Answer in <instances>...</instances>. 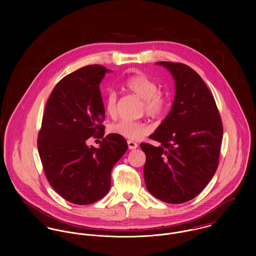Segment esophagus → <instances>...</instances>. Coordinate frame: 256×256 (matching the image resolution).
Instances as JSON below:
<instances>
[{
  "label": "esophagus",
  "mask_w": 256,
  "mask_h": 256,
  "mask_svg": "<svg viewBox=\"0 0 256 256\" xmlns=\"http://www.w3.org/2000/svg\"><path fill=\"white\" fill-rule=\"evenodd\" d=\"M127 144H128V148H129L130 150H134V148H136L138 146V144H137L136 142L132 141V140H128V141H127Z\"/></svg>",
  "instance_id": "esophagus-1"
}]
</instances>
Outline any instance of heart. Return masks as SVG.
Returning a JSON list of instances; mask_svg holds the SVG:
<instances>
[{"mask_svg": "<svg viewBox=\"0 0 256 256\" xmlns=\"http://www.w3.org/2000/svg\"><path fill=\"white\" fill-rule=\"evenodd\" d=\"M125 88L143 100L142 110L146 115L152 118L160 117L168 106V98L166 94L158 90V84L146 76V74H136L129 78L125 82ZM104 108L106 113L114 117L117 113V94L115 92H110L104 100ZM150 127L145 121L120 120L110 126V132L120 137L139 140L148 133Z\"/></svg>", "mask_w": 256, "mask_h": 256, "instance_id": "obj_1", "label": "heart"}]
</instances>
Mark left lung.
Returning a JSON list of instances; mask_svg holds the SVG:
<instances>
[{
    "mask_svg": "<svg viewBox=\"0 0 256 256\" xmlns=\"http://www.w3.org/2000/svg\"><path fill=\"white\" fill-rule=\"evenodd\" d=\"M174 78L172 110L150 139L144 178L148 191L170 204L195 198L214 176L219 164L222 124L215 100L202 78L182 63L156 62Z\"/></svg>",
    "mask_w": 256,
    "mask_h": 256,
    "instance_id": "obj_1",
    "label": "left lung"
}]
</instances>
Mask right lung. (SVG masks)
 <instances>
[{
	"label": "right lung",
	"mask_w": 256,
	"mask_h": 256,
	"mask_svg": "<svg viewBox=\"0 0 256 256\" xmlns=\"http://www.w3.org/2000/svg\"><path fill=\"white\" fill-rule=\"evenodd\" d=\"M110 72L100 65L82 67L53 88L42 118L37 146L45 176L67 201L88 205L110 191L111 170L127 150L123 137L108 134L100 148L86 140L104 138L106 118L100 84Z\"/></svg>",
	"instance_id": "obj_1"
}]
</instances>
